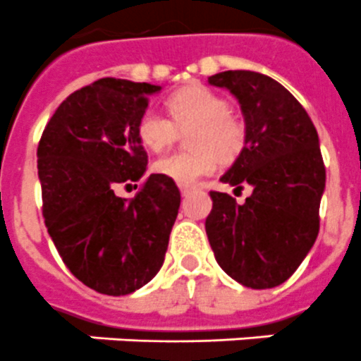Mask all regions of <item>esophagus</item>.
<instances>
[{
    "mask_svg": "<svg viewBox=\"0 0 361 361\" xmlns=\"http://www.w3.org/2000/svg\"><path fill=\"white\" fill-rule=\"evenodd\" d=\"M180 190H181V194H189L190 190H192V185H187V183H180Z\"/></svg>",
    "mask_w": 361,
    "mask_h": 361,
    "instance_id": "34e87169",
    "label": "esophagus"
}]
</instances>
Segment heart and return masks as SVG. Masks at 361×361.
Returning <instances> with one entry per match:
<instances>
[{"label":"heart","mask_w":361,"mask_h":361,"mask_svg":"<svg viewBox=\"0 0 361 361\" xmlns=\"http://www.w3.org/2000/svg\"><path fill=\"white\" fill-rule=\"evenodd\" d=\"M169 116L149 106L140 116L136 133L143 147L152 152L167 149L176 142L180 130L190 133V152H172L156 159V174L176 183H194L224 161L238 158L245 147V123L231 112V103L221 94L205 85H189L176 90L167 102Z\"/></svg>","instance_id":"heart-1"}]
</instances>
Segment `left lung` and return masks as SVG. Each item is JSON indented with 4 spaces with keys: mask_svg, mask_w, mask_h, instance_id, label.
<instances>
[{
    "mask_svg": "<svg viewBox=\"0 0 361 361\" xmlns=\"http://www.w3.org/2000/svg\"><path fill=\"white\" fill-rule=\"evenodd\" d=\"M236 96L247 140L221 176L241 190L245 203L211 190L205 219L216 262L250 289H271L294 274L314 245L325 165L318 133L302 103L272 78L252 71H225L209 78Z\"/></svg>",
    "mask_w": 361,
    "mask_h": 361,
    "instance_id": "left-lung-1",
    "label": "left lung"
}]
</instances>
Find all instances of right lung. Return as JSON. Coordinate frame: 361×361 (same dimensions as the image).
I'll use <instances>...</instances> for the list:
<instances>
[{
	"label": "right lung",
	"instance_id": "right-lung-1",
	"mask_svg": "<svg viewBox=\"0 0 361 361\" xmlns=\"http://www.w3.org/2000/svg\"><path fill=\"white\" fill-rule=\"evenodd\" d=\"M159 89L94 81L56 109L37 145L47 231L68 271L109 296L134 293L158 274L180 209V189L159 174L134 198L114 194L145 174L136 125Z\"/></svg>",
	"mask_w": 361,
	"mask_h": 361
}]
</instances>
